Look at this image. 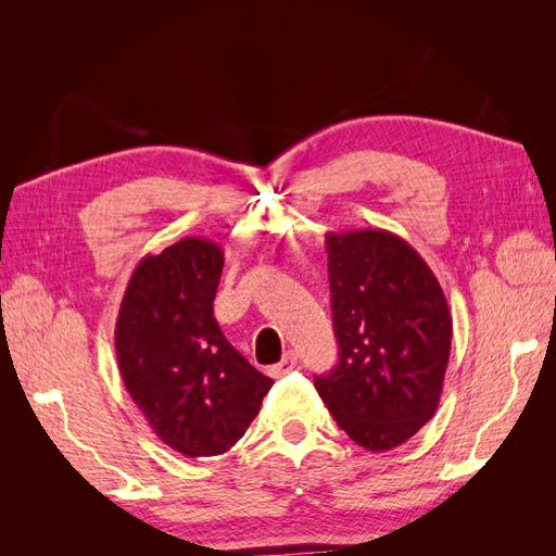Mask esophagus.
<instances>
[{"mask_svg": "<svg viewBox=\"0 0 556 556\" xmlns=\"http://www.w3.org/2000/svg\"><path fill=\"white\" fill-rule=\"evenodd\" d=\"M294 364H296V352H294V350H288V352H285V355H282L280 364L268 368V374H271V376H282V374L292 371Z\"/></svg>", "mask_w": 556, "mask_h": 556, "instance_id": "1", "label": "esophagus"}]
</instances>
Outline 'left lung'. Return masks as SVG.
Listing matches in <instances>:
<instances>
[{
    "instance_id": "obj_1",
    "label": "left lung",
    "mask_w": 556,
    "mask_h": 556,
    "mask_svg": "<svg viewBox=\"0 0 556 556\" xmlns=\"http://www.w3.org/2000/svg\"><path fill=\"white\" fill-rule=\"evenodd\" d=\"M339 364L315 390L357 445L387 452L439 408L452 315L439 280L401 237L384 229L327 233Z\"/></svg>"
}]
</instances>
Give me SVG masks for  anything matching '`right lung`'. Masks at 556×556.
Segmentation results:
<instances>
[{"label":"right lung","mask_w":556,"mask_h":556,"mask_svg":"<svg viewBox=\"0 0 556 556\" xmlns=\"http://www.w3.org/2000/svg\"><path fill=\"white\" fill-rule=\"evenodd\" d=\"M223 264L220 245L199 237L146 255L115 323L129 396L160 441L185 457H215L237 445L274 384L215 323Z\"/></svg>","instance_id":"obj_1"}]
</instances>
